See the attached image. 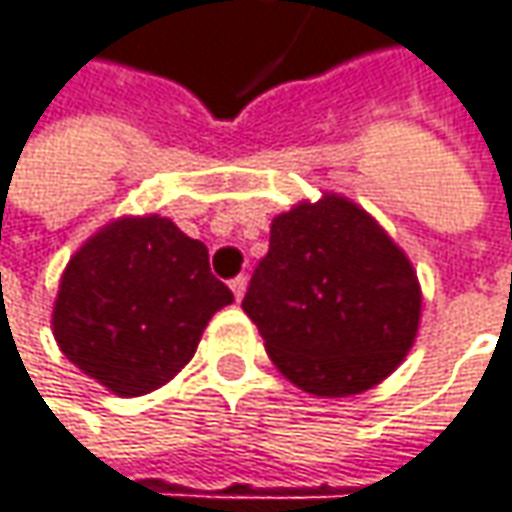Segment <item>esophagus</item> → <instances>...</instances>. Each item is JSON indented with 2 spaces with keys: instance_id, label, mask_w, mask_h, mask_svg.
<instances>
[{
  "instance_id": "1",
  "label": "esophagus",
  "mask_w": 512,
  "mask_h": 512,
  "mask_svg": "<svg viewBox=\"0 0 512 512\" xmlns=\"http://www.w3.org/2000/svg\"><path fill=\"white\" fill-rule=\"evenodd\" d=\"M230 288H233L236 300H241V297H244V291H247V276H236V279L230 282Z\"/></svg>"
}]
</instances>
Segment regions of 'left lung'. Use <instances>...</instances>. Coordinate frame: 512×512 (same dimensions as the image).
I'll use <instances>...</instances> for the list:
<instances>
[{
    "label": "left lung",
    "instance_id": "1",
    "mask_svg": "<svg viewBox=\"0 0 512 512\" xmlns=\"http://www.w3.org/2000/svg\"><path fill=\"white\" fill-rule=\"evenodd\" d=\"M241 309L276 370L320 399L382 384L414 347L422 288L408 253L338 192L271 221V247Z\"/></svg>",
    "mask_w": 512,
    "mask_h": 512
}]
</instances>
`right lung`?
I'll return each instance as SVG.
<instances>
[{
  "label": "right lung",
  "instance_id": "add662e5",
  "mask_svg": "<svg viewBox=\"0 0 512 512\" xmlns=\"http://www.w3.org/2000/svg\"><path fill=\"white\" fill-rule=\"evenodd\" d=\"M233 291L209 271V250L163 215H122L66 262L52 332L60 352L116 396H145L195 355Z\"/></svg>",
  "mask_w": 512,
  "mask_h": 512
}]
</instances>
